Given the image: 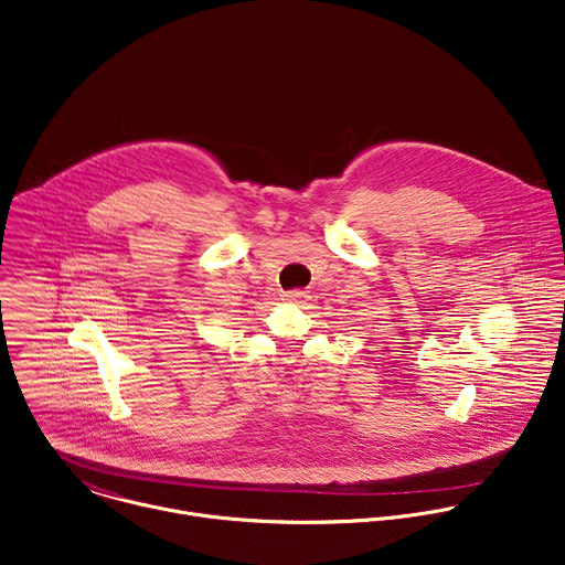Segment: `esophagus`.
Masks as SVG:
<instances>
[{
  "label": "esophagus",
  "instance_id": "obj_1",
  "mask_svg": "<svg viewBox=\"0 0 565 565\" xmlns=\"http://www.w3.org/2000/svg\"><path fill=\"white\" fill-rule=\"evenodd\" d=\"M284 297H286V301H299V299L306 297V292H301V290H290V292H286Z\"/></svg>",
  "mask_w": 565,
  "mask_h": 565
}]
</instances>
